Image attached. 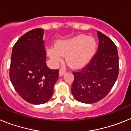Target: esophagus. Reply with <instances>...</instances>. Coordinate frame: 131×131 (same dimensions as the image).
Listing matches in <instances>:
<instances>
[{"instance_id": "obj_1", "label": "esophagus", "mask_w": 131, "mask_h": 131, "mask_svg": "<svg viewBox=\"0 0 131 131\" xmlns=\"http://www.w3.org/2000/svg\"><path fill=\"white\" fill-rule=\"evenodd\" d=\"M65 72L66 71L64 70V69H61L60 70H59V76H60V77H62V76L65 74Z\"/></svg>"}]
</instances>
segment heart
<instances>
[{"mask_svg":"<svg viewBox=\"0 0 131 131\" xmlns=\"http://www.w3.org/2000/svg\"><path fill=\"white\" fill-rule=\"evenodd\" d=\"M97 48V43L92 37L83 34L58 41L56 46L48 49V55L52 61L58 62L62 56H67L66 61L73 68L84 67L92 59Z\"/></svg>","mask_w":131,"mask_h":131,"instance_id":"obj_1","label":"heart"}]
</instances>
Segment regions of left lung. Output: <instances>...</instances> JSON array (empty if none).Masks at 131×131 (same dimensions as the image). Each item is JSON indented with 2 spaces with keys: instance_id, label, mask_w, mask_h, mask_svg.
I'll use <instances>...</instances> for the list:
<instances>
[{
  "instance_id": "left-lung-1",
  "label": "left lung",
  "mask_w": 131,
  "mask_h": 131,
  "mask_svg": "<svg viewBox=\"0 0 131 131\" xmlns=\"http://www.w3.org/2000/svg\"><path fill=\"white\" fill-rule=\"evenodd\" d=\"M96 54L82 70L73 72L72 94L77 101L94 103L102 100L113 88L119 74V56L113 41L97 31Z\"/></svg>"
}]
</instances>
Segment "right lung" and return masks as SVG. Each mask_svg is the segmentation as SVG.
Wrapping results in <instances>:
<instances>
[{"label": "right lung", "instance_id": "1", "mask_svg": "<svg viewBox=\"0 0 131 131\" xmlns=\"http://www.w3.org/2000/svg\"><path fill=\"white\" fill-rule=\"evenodd\" d=\"M43 33L41 28L26 33L14 45L11 55V82L25 101L35 105L51 99L59 78V69L47 66Z\"/></svg>", "mask_w": 131, "mask_h": 131}]
</instances>
